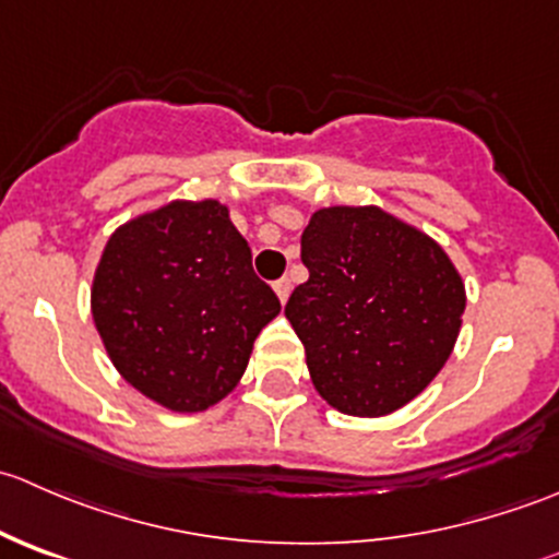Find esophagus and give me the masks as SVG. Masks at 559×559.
<instances>
[{
    "label": "esophagus",
    "mask_w": 559,
    "mask_h": 559,
    "mask_svg": "<svg viewBox=\"0 0 559 559\" xmlns=\"http://www.w3.org/2000/svg\"><path fill=\"white\" fill-rule=\"evenodd\" d=\"M273 289H275V295H278V300L286 302V300H289V295H292V281H289V278L275 281Z\"/></svg>",
    "instance_id": "esophagus-1"
}]
</instances>
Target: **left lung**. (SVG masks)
Returning <instances> with one entry per match:
<instances>
[{
  "instance_id": "obj_1",
  "label": "left lung",
  "mask_w": 559,
  "mask_h": 559,
  "mask_svg": "<svg viewBox=\"0 0 559 559\" xmlns=\"http://www.w3.org/2000/svg\"><path fill=\"white\" fill-rule=\"evenodd\" d=\"M300 246L311 275L284 313L316 392L362 419L408 405L460 335L465 284L449 253L379 205L319 207Z\"/></svg>"
}]
</instances>
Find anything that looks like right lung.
Masks as SVG:
<instances>
[{"label": "right lung", "mask_w": 559, "mask_h": 559, "mask_svg": "<svg viewBox=\"0 0 559 559\" xmlns=\"http://www.w3.org/2000/svg\"><path fill=\"white\" fill-rule=\"evenodd\" d=\"M278 313L218 200H173L129 218L94 270L92 319L112 368L175 414L222 403Z\"/></svg>", "instance_id": "1"}]
</instances>
